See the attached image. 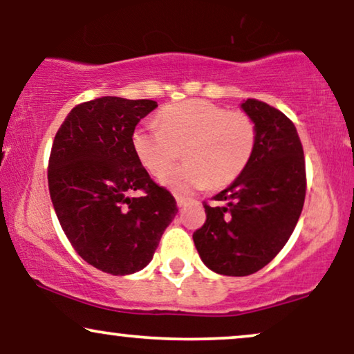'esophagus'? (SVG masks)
Masks as SVG:
<instances>
[{
  "instance_id": "esophagus-1",
  "label": "esophagus",
  "mask_w": 354,
  "mask_h": 354,
  "mask_svg": "<svg viewBox=\"0 0 354 354\" xmlns=\"http://www.w3.org/2000/svg\"><path fill=\"white\" fill-rule=\"evenodd\" d=\"M176 200H177V205L178 206H185L187 205V203H190L192 200H190V198H185V196H182V195H176Z\"/></svg>"
}]
</instances>
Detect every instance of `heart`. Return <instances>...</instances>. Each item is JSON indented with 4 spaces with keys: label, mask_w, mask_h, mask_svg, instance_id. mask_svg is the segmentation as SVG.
<instances>
[{
    "label": "heart",
    "mask_w": 354,
    "mask_h": 354,
    "mask_svg": "<svg viewBox=\"0 0 354 354\" xmlns=\"http://www.w3.org/2000/svg\"><path fill=\"white\" fill-rule=\"evenodd\" d=\"M159 125L138 124L132 130V149L154 176L168 167L183 147L186 162L161 174L159 182L177 193L209 183L229 185L245 171L256 147V127L245 113H229L209 101L190 100L169 104L158 115Z\"/></svg>",
    "instance_id": "heart-1"
}]
</instances>
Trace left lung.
<instances>
[{
	"instance_id": "left-lung-1",
	"label": "left lung",
	"mask_w": 354,
	"mask_h": 354,
	"mask_svg": "<svg viewBox=\"0 0 354 354\" xmlns=\"http://www.w3.org/2000/svg\"><path fill=\"white\" fill-rule=\"evenodd\" d=\"M256 127L248 166L203 205L206 222L193 234L206 268L243 277L272 261L293 234L306 195L303 147L297 127L283 113L258 100L240 104Z\"/></svg>"
}]
</instances>
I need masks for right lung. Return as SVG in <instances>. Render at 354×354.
<instances>
[{
	"label": "right lung",
	"instance_id": "add662e5",
	"mask_svg": "<svg viewBox=\"0 0 354 354\" xmlns=\"http://www.w3.org/2000/svg\"><path fill=\"white\" fill-rule=\"evenodd\" d=\"M156 108L153 100L101 96L75 106L53 142V207L80 258L103 272L129 275L147 268L178 211L130 143L132 130ZM137 189L145 193L130 197Z\"/></svg>",
	"mask_w": 354,
	"mask_h": 354
}]
</instances>
